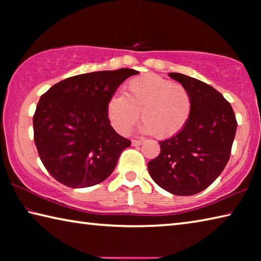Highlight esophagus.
Instances as JSON below:
<instances>
[{"label":"esophagus","instance_id":"obj_1","mask_svg":"<svg viewBox=\"0 0 261 261\" xmlns=\"http://www.w3.org/2000/svg\"><path fill=\"white\" fill-rule=\"evenodd\" d=\"M131 143H132V146H139V145H141L143 141L139 140V139H132Z\"/></svg>","mask_w":261,"mask_h":261}]
</instances>
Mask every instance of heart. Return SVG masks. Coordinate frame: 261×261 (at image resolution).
<instances>
[{"label": "heart", "instance_id": "b5f03b06", "mask_svg": "<svg viewBox=\"0 0 261 261\" xmlns=\"http://www.w3.org/2000/svg\"><path fill=\"white\" fill-rule=\"evenodd\" d=\"M191 109L192 98L187 87L154 73L131 79L124 94L112 96L106 108L117 134L129 135L140 113L143 130L159 139L177 135L187 124Z\"/></svg>", "mask_w": 261, "mask_h": 261}]
</instances>
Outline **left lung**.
<instances>
[{"label":"left lung","mask_w":261,"mask_h":261,"mask_svg":"<svg viewBox=\"0 0 261 261\" xmlns=\"http://www.w3.org/2000/svg\"><path fill=\"white\" fill-rule=\"evenodd\" d=\"M188 88L192 109L177 135L159 141L160 154L147 163L154 182L176 196H192L210 187L230 158L237 121L223 95L196 78L170 72Z\"/></svg>","instance_id":"left-lung-1"}]
</instances>
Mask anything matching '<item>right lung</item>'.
Listing matches in <instances>:
<instances>
[{
  "mask_svg": "<svg viewBox=\"0 0 261 261\" xmlns=\"http://www.w3.org/2000/svg\"><path fill=\"white\" fill-rule=\"evenodd\" d=\"M134 69L78 74L41 95L33 116L34 143L53 177L69 188H88L107 179L131 140L117 134L107 102Z\"/></svg>",
  "mask_w": 261,
  "mask_h": 261,
  "instance_id": "1",
  "label": "right lung"
}]
</instances>
